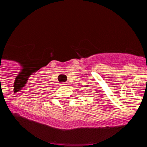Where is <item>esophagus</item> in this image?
<instances>
[{"label":"esophagus","mask_w":147,"mask_h":147,"mask_svg":"<svg viewBox=\"0 0 147 147\" xmlns=\"http://www.w3.org/2000/svg\"><path fill=\"white\" fill-rule=\"evenodd\" d=\"M61 85L62 86H67V83H66V82H62V83H61Z\"/></svg>","instance_id":"1"}]
</instances>
